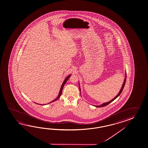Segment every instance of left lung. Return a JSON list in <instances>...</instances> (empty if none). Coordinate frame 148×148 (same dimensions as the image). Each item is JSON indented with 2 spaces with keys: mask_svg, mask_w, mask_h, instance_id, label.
Masks as SVG:
<instances>
[{
  "mask_svg": "<svg viewBox=\"0 0 148 148\" xmlns=\"http://www.w3.org/2000/svg\"><path fill=\"white\" fill-rule=\"evenodd\" d=\"M126 76H127V74L125 73V79H124V82H123V86L121 87V89H120L119 92V93L117 94V96H116L114 98L112 99V101H109L108 102H107V103H103L102 105H101L100 106H95V107H104V106H107V105H108L109 103H112V101H114L115 99H116V98H117L120 95V94L121 93V92H122L123 89V88H124V86H125V81H126ZM79 90H80V92H81V88H80V87H79Z\"/></svg>",
  "mask_w": 148,
  "mask_h": 148,
  "instance_id": "8db88e82",
  "label": "left lung"
}]
</instances>
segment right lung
I'll return each instance as SVG.
<instances>
[{"label":"right lung","instance_id":"1","mask_svg":"<svg viewBox=\"0 0 148 148\" xmlns=\"http://www.w3.org/2000/svg\"><path fill=\"white\" fill-rule=\"evenodd\" d=\"M70 76H71V75H70L68 76L67 77H66V78L64 79V82H63V84L62 85L61 87V89H60V92L59 93V95H58V97L56 98V99H54L53 101H51L50 103H52V102H53V101H57L58 99H59L60 97V96H61V95L62 94V90H63V87H64V85H65V84L66 83V82H67V80L69 79V78L70 77ZM41 105H42V104H40Z\"/></svg>","mask_w":148,"mask_h":148}]
</instances>
